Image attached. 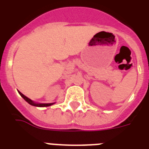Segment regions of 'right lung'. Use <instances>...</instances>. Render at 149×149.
Instances as JSON below:
<instances>
[{"instance_id": "add662e5", "label": "right lung", "mask_w": 149, "mask_h": 149, "mask_svg": "<svg viewBox=\"0 0 149 149\" xmlns=\"http://www.w3.org/2000/svg\"><path fill=\"white\" fill-rule=\"evenodd\" d=\"M19 93V94L21 96H22V97L24 98V100H25V101H27L28 103H29V104H31V105H32V106H36V107H48V106H50V105H52V104H36V103H34L31 100H30L29 98H28L27 97H25V96L24 95V94H22L21 92H18Z\"/></svg>"}]
</instances>
